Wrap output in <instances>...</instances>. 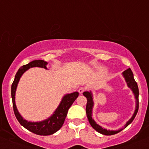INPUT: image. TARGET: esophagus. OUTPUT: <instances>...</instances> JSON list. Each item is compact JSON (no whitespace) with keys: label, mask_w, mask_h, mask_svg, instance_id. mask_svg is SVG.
<instances>
[{"label":"esophagus","mask_w":149,"mask_h":149,"mask_svg":"<svg viewBox=\"0 0 149 149\" xmlns=\"http://www.w3.org/2000/svg\"><path fill=\"white\" fill-rule=\"evenodd\" d=\"M85 90H86L85 88H84V87H81V88H79V92L81 94H83V92L85 91Z\"/></svg>","instance_id":"obj_1"}]
</instances>
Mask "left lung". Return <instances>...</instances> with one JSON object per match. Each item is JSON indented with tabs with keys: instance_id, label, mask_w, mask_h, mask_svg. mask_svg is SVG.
I'll return each mask as SVG.
<instances>
[{
	"instance_id": "obj_1",
	"label": "left lung",
	"mask_w": 149,
	"mask_h": 149,
	"mask_svg": "<svg viewBox=\"0 0 149 149\" xmlns=\"http://www.w3.org/2000/svg\"><path fill=\"white\" fill-rule=\"evenodd\" d=\"M123 78L125 80V82L127 83V86L128 88H130L131 89V91H133V94H134L135 99H136V108H135V111L133 115H132V117L130 118V119L129 120L127 123L125 124L124 127L123 128L119 129V130H107L106 128H104V127L100 126V125L97 124L94 120L92 118V111H93V107H94V101H93V94L91 91H84L83 93L84 96L87 99V104H86V115L87 118H88V122H89L90 125H91V127L94 129L95 130H97V132H99L101 134L105 135V136H111V135H115L116 133H119L121 130H123V129L125 128L127 126H128L130 123L133 122L134 120L135 117H136V114H137L138 110H139V87H138L137 83L135 81L134 77H133V73L132 72L131 69L128 68L126 70H125L124 72H123L122 73Z\"/></svg>"
}]
</instances>
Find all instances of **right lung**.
<instances>
[{
    "mask_svg": "<svg viewBox=\"0 0 149 149\" xmlns=\"http://www.w3.org/2000/svg\"><path fill=\"white\" fill-rule=\"evenodd\" d=\"M47 62H46V61H42V60H36V61H31L29 63L26 64V65L22 66L16 73L14 81H13V84L11 85L12 102H13V111H14V114L16 119L25 128L27 129L29 131L32 132V133H35V134L40 135V136L52 135L53 133H56L58 130L61 129V127L63 125L64 121H65L68 110L72 104L74 102L76 98L79 97V94L78 91H75V92L64 95L58 107L56 108L55 112H53V114L50 117L44 120L39 122H30L24 119V118L20 115L19 110L17 109L16 102H15L16 91L19 80H20L22 75L30 68L39 67L47 70Z\"/></svg>",
    "mask_w": 149,
    "mask_h": 149,
    "instance_id": "1",
    "label": "right lung"
}]
</instances>
